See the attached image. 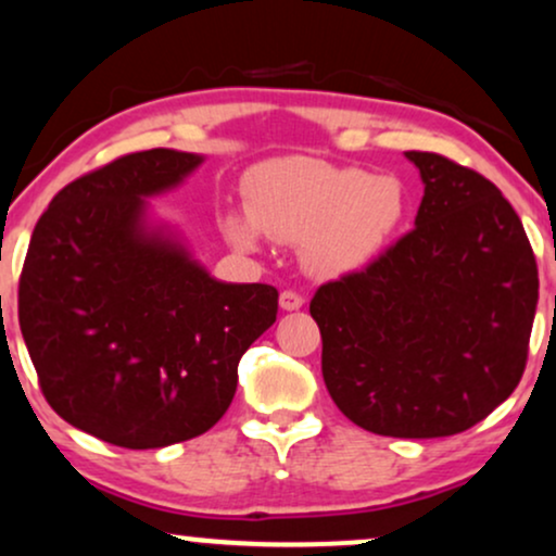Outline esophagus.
Instances as JSON below:
<instances>
[{"label": "esophagus", "instance_id": "34e87169", "mask_svg": "<svg viewBox=\"0 0 556 556\" xmlns=\"http://www.w3.org/2000/svg\"><path fill=\"white\" fill-rule=\"evenodd\" d=\"M303 305H305V298L298 295V292L285 290L282 295H279V307H282V311H300Z\"/></svg>", "mask_w": 556, "mask_h": 556}]
</instances>
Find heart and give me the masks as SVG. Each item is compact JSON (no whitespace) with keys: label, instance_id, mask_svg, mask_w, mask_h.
Returning a JSON list of instances; mask_svg holds the SVG:
<instances>
[{"label":"heart","instance_id":"obj_1","mask_svg":"<svg viewBox=\"0 0 556 556\" xmlns=\"http://www.w3.org/2000/svg\"><path fill=\"white\" fill-rule=\"evenodd\" d=\"M245 214H223V232L236 249L256 251L261 232L300 243L303 264L324 277L367 264L404 217V186L393 176L337 168L324 160L279 157L249 170Z\"/></svg>","mask_w":556,"mask_h":556}]
</instances>
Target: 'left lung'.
I'll use <instances>...</instances> for the list:
<instances>
[{
  "label": "left lung",
  "instance_id": "8db88e82",
  "mask_svg": "<svg viewBox=\"0 0 556 556\" xmlns=\"http://www.w3.org/2000/svg\"><path fill=\"white\" fill-rule=\"evenodd\" d=\"M406 160L425 186L414 230L365 271L318 287L311 316L346 419L388 438H447L523 376L539 271L492 180L432 152Z\"/></svg>",
  "mask_w": 556,
  "mask_h": 556
}]
</instances>
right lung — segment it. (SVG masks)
I'll return each mask as SVG.
<instances>
[{
	"mask_svg": "<svg viewBox=\"0 0 556 556\" xmlns=\"http://www.w3.org/2000/svg\"><path fill=\"white\" fill-rule=\"evenodd\" d=\"M204 155L157 150L72 180L41 214L20 277V331L59 417L147 451L217 425L243 352L277 320L271 285L219 282L150 199Z\"/></svg>",
	"mask_w": 556,
	"mask_h": 556,
	"instance_id": "right-lung-1",
	"label": "right lung"
}]
</instances>
